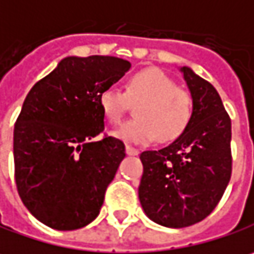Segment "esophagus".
<instances>
[{
	"instance_id": "34e87169",
	"label": "esophagus",
	"mask_w": 254,
	"mask_h": 254,
	"mask_svg": "<svg viewBox=\"0 0 254 254\" xmlns=\"http://www.w3.org/2000/svg\"><path fill=\"white\" fill-rule=\"evenodd\" d=\"M125 151H127V155H138V154H139V149H136V148H133V146H130V145H127Z\"/></svg>"
}]
</instances>
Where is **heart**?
<instances>
[{
  "label": "heart",
  "instance_id": "obj_1",
  "mask_svg": "<svg viewBox=\"0 0 254 254\" xmlns=\"http://www.w3.org/2000/svg\"><path fill=\"white\" fill-rule=\"evenodd\" d=\"M129 102H141L135 111L136 119L127 121L113 135L138 145L177 139L190 125L194 112L191 95L177 87L171 77L159 68H145L129 77L127 93L118 87H105L97 95L103 118L118 125L127 112Z\"/></svg>",
  "mask_w": 254,
  "mask_h": 254
}]
</instances>
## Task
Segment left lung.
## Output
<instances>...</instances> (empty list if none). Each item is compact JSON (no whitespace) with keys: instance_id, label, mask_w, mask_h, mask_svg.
I'll list each match as a JSON object with an SVG mask.
<instances>
[{"instance_id":"8db88e82","label":"left lung","mask_w":254,"mask_h":254,"mask_svg":"<svg viewBox=\"0 0 254 254\" xmlns=\"http://www.w3.org/2000/svg\"><path fill=\"white\" fill-rule=\"evenodd\" d=\"M194 102L192 119L168 146L143 151L139 201L157 224L181 229L208 216L231 177V121L214 86L180 68Z\"/></svg>"}]
</instances>
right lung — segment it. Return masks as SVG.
<instances>
[{
  "label": "right lung",
  "mask_w": 254,
  "mask_h": 254,
  "mask_svg": "<svg viewBox=\"0 0 254 254\" xmlns=\"http://www.w3.org/2000/svg\"><path fill=\"white\" fill-rule=\"evenodd\" d=\"M129 68L112 56H71L28 92L14 127L15 184L43 224L76 230L99 214L125 145L96 139L105 129L97 95Z\"/></svg>",
  "instance_id": "obj_1"
}]
</instances>
